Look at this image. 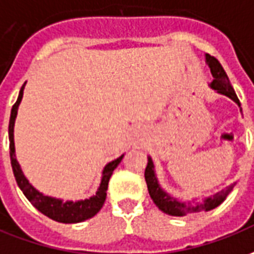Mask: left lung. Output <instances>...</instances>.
Masks as SVG:
<instances>
[{"label":"left lung","mask_w":254,"mask_h":254,"mask_svg":"<svg viewBox=\"0 0 254 254\" xmlns=\"http://www.w3.org/2000/svg\"><path fill=\"white\" fill-rule=\"evenodd\" d=\"M205 58H206V63L209 65V68H210V72L213 75V81L210 82V88L216 90L220 95L230 97L231 100H234L241 107V103H239L238 97H237V93H235V90L230 84V79L227 77L224 68L219 63V60L213 58V56H210V55H207V53ZM241 111H242V109H241ZM144 177L145 183H147V189H148V192H150V196H151L154 203L157 205L158 209H161L164 213L170 214V216H186V214L199 213V212H209V210L217 207L220 203L226 201L228 194L231 192L234 186L237 184V183H232L228 187L221 190L219 192H216L214 195L203 198L201 202H195V199H192L191 202H182L175 196L168 194L159 186L157 173H155V166H154L151 157H148Z\"/></svg>","instance_id":"obj_1"}]
</instances>
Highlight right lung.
Listing matches in <instances>:
<instances>
[{
  "label": "right lung",
  "mask_w": 254,
  "mask_h": 254,
  "mask_svg": "<svg viewBox=\"0 0 254 254\" xmlns=\"http://www.w3.org/2000/svg\"><path fill=\"white\" fill-rule=\"evenodd\" d=\"M26 85V82H24ZM24 85L19 92L17 100L12 107L9 118V154H10V165H12V170L15 175L16 183L23 191V194L26 195L28 201L33 203L35 209H38L41 213L48 216L49 219L59 221V223H65V224H71V223H81L85 220L93 217L95 214L99 213V210L102 209L107 196V189H109L110 177L113 175L114 169L120 165L122 161L124 155L117 158L114 161H111L104 166L102 172V182L97 189L96 194L90 196L88 199H81V201H63L59 198H53V196H48L40 192L38 190H35L27 177L23 175V170L20 165L17 162L15 155V140H13V127H15V120L17 115V109L19 104L22 102L23 90H24Z\"/></svg>",
  "instance_id": "obj_1"
}]
</instances>
